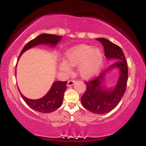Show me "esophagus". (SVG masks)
I'll return each instance as SVG.
<instances>
[{"label":"esophagus","instance_id":"esophagus-1","mask_svg":"<svg viewBox=\"0 0 146 146\" xmlns=\"http://www.w3.org/2000/svg\"><path fill=\"white\" fill-rule=\"evenodd\" d=\"M75 80H70L68 81V83H67V86H71L72 85H73V84H74Z\"/></svg>","mask_w":146,"mask_h":146}]
</instances>
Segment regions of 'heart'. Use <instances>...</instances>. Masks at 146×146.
<instances>
[{
    "label": "heart",
    "instance_id": "obj_1",
    "mask_svg": "<svg viewBox=\"0 0 146 146\" xmlns=\"http://www.w3.org/2000/svg\"><path fill=\"white\" fill-rule=\"evenodd\" d=\"M66 62L60 63V68L66 73L71 72V66H78V72L83 78L89 79L98 73L103 63L104 55L99 48L80 45L69 50L66 54Z\"/></svg>",
    "mask_w": 146,
    "mask_h": 146
}]
</instances>
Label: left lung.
Listing matches in <instances>:
<instances>
[{
    "instance_id": "left-lung-1",
    "label": "left lung",
    "mask_w": 146,
    "mask_h": 146,
    "mask_svg": "<svg viewBox=\"0 0 146 146\" xmlns=\"http://www.w3.org/2000/svg\"><path fill=\"white\" fill-rule=\"evenodd\" d=\"M104 48L105 56L117 61L102 73L99 76L85 82L86 90L81 98L82 104L86 109L96 114H104L110 111L118 105L126 90L128 69L124 53L120 46L104 38H96ZM118 67L120 76L116 86L113 90H105L101 85L105 73L110 68Z\"/></svg>"
}]
</instances>
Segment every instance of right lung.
Here are the masks:
<instances>
[{"label":"right lung","instance_id":"add662e5","mask_svg":"<svg viewBox=\"0 0 146 146\" xmlns=\"http://www.w3.org/2000/svg\"><path fill=\"white\" fill-rule=\"evenodd\" d=\"M61 38V36H57V35L53 34L42 33V34L39 35L36 38L30 40L25 45L22 50L20 56L22 53H24L26 50L29 49L36 45L40 44L56 45L58 42L60 40ZM66 84H67L66 81L55 82L47 94L43 98L38 99V100H30V99L23 96L20 90L19 92L24 101L26 102L27 104L29 106L30 108L35 110L36 111L40 112V113H48L55 111L58 108H60V106L62 105L63 101L64 93L66 89Z\"/></svg>","mask_w":146,"mask_h":146}]
</instances>
